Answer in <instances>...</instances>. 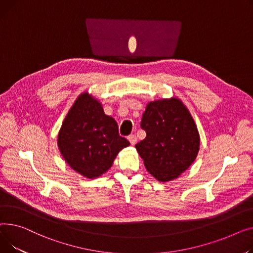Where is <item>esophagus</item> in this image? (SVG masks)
Masks as SVG:
<instances>
[{"label": "esophagus", "instance_id": "esophagus-1", "mask_svg": "<svg viewBox=\"0 0 253 253\" xmlns=\"http://www.w3.org/2000/svg\"><path fill=\"white\" fill-rule=\"evenodd\" d=\"M127 139H128L130 145H132V146L137 143V137H136V135H130V136H128Z\"/></svg>", "mask_w": 253, "mask_h": 253}]
</instances>
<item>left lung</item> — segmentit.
Masks as SVG:
<instances>
[{
  "label": "left lung",
  "instance_id": "1",
  "mask_svg": "<svg viewBox=\"0 0 253 253\" xmlns=\"http://www.w3.org/2000/svg\"><path fill=\"white\" fill-rule=\"evenodd\" d=\"M141 127L147 136L135 147L146 169L157 181L167 183L176 179L196 159L199 131L181 99L162 98L148 103Z\"/></svg>",
  "mask_w": 253,
  "mask_h": 253
}]
</instances>
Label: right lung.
Returning <instances> with one entry per match:
<instances>
[{
  "label": "right lung",
  "instance_id": "add662e5",
  "mask_svg": "<svg viewBox=\"0 0 253 253\" xmlns=\"http://www.w3.org/2000/svg\"><path fill=\"white\" fill-rule=\"evenodd\" d=\"M57 145L67 165L86 179L105 173L129 142L118 135L117 123L88 92L78 96L58 131Z\"/></svg>",
  "mask_w": 253,
  "mask_h": 253
}]
</instances>
